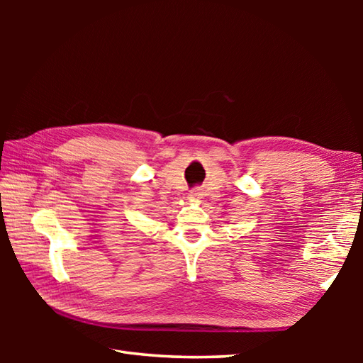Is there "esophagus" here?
I'll return each instance as SVG.
<instances>
[{
    "label": "esophagus",
    "mask_w": 363,
    "mask_h": 363,
    "mask_svg": "<svg viewBox=\"0 0 363 363\" xmlns=\"http://www.w3.org/2000/svg\"><path fill=\"white\" fill-rule=\"evenodd\" d=\"M187 196H189V200H199V199H201V194L199 192V190H190Z\"/></svg>",
    "instance_id": "esophagus-1"
}]
</instances>
